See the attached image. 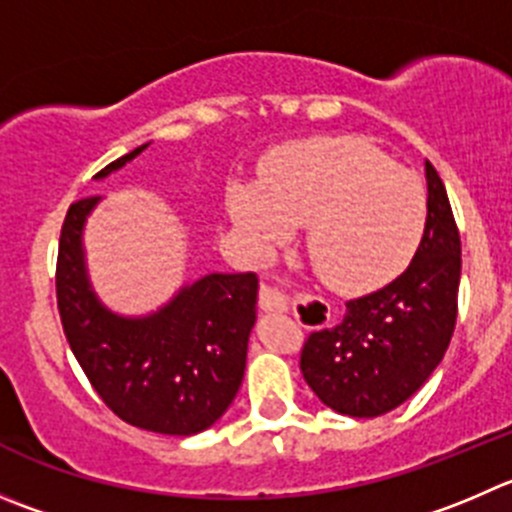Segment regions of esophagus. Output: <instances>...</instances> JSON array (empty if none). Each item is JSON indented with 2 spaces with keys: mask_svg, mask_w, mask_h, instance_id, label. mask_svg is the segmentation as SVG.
<instances>
[{
  "mask_svg": "<svg viewBox=\"0 0 512 512\" xmlns=\"http://www.w3.org/2000/svg\"><path fill=\"white\" fill-rule=\"evenodd\" d=\"M309 301L316 306V309L324 311V314H326L324 301L314 299V296H309ZM259 304H261V309L266 311V314H284V311H289V296H286L284 289H279L276 284H261Z\"/></svg>",
  "mask_w": 512,
  "mask_h": 512,
  "instance_id": "obj_1",
  "label": "esophagus"
}]
</instances>
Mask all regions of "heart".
I'll return each mask as SVG.
<instances>
[{"label":"heart","mask_w":512,"mask_h":512,"mask_svg":"<svg viewBox=\"0 0 512 512\" xmlns=\"http://www.w3.org/2000/svg\"><path fill=\"white\" fill-rule=\"evenodd\" d=\"M226 203L236 231L259 256L309 223L311 264L344 294L392 281L415 256L427 218L422 180L349 135L286 145L264 165L261 183L228 186Z\"/></svg>","instance_id":"b5f03b06"}]
</instances>
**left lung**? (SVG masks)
<instances>
[{"instance_id":"left-lung-1","label":"left lung","mask_w":512,"mask_h":512,"mask_svg":"<svg viewBox=\"0 0 512 512\" xmlns=\"http://www.w3.org/2000/svg\"><path fill=\"white\" fill-rule=\"evenodd\" d=\"M427 218L420 246L392 284L347 301L339 324L311 334L301 372L339 415L392 412L430 379L450 347L460 289V233L440 175L425 160Z\"/></svg>"}]
</instances>
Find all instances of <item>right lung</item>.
<instances>
[{"label":"right lung","instance_id":"add662e5","mask_svg":"<svg viewBox=\"0 0 512 512\" xmlns=\"http://www.w3.org/2000/svg\"><path fill=\"white\" fill-rule=\"evenodd\" d=\"M130 150L95 175L138 158ZM102 198L67 211L57 256V306L72 354L120 420L158 435L208 430L236 397L256 324V274H206L148 314L113 311L92 289L85 259L87 218Z\"/></svg>","mask_w":512,"mask_h":512}]
</instances>
